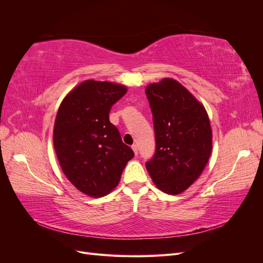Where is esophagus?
I'll use <instances>...</instances> for the list:
<instances>
[{
	"label": "esophagus",
	"mask_w": 263,
	"mask_h": 263,
	"mask_svg": "<svg viewBox=\"0 0 263 263\" xmlns=\"http://www.w3.org/2000/svg\"><path fill=\"white\" fill-rule=\"evenodd\" d=\"M132 149L134 150V153H135V155H138V147H137V145H133L132 146Z\"/></svg>",
	"instance_id": "obj_1"
}]
</instances>
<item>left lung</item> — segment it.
Listing matches in <instances>:
<instances>
[{"label":"left lung","instance_id":"1","mask_svg":"<svg viewBox=\"0 0 263 263\" xmlns=\"http://www.w3.org/2000/svg\"><path fill=\"white\" fill-rule=\"evenodd\" d=\"M156 151L146 168L159 190L179 194L201 176L212 153V129L204 106L172 79L146 87Z\"/></svg>","mask_w":263,"mask_h":263}]
</instances>
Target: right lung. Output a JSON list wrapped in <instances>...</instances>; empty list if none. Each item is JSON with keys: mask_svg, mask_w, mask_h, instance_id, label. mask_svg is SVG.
<instances>
[{"mask_svg": "<svg viewBox=\"0 0 263 263\" xmlns=\"http://www.w3.org/2000/svg\"><path fill=\"white\" fill-rule=\"evenodd\" d=\"M126 92L121 84L87 80L61 102L53 128L54 150L63 173L84 194H108L134 158L108 116Z\"/></svg>", "mask_w": 263, "mask_h": 263, "instance_id": "1", "label": "right lung"}]
</instances>
